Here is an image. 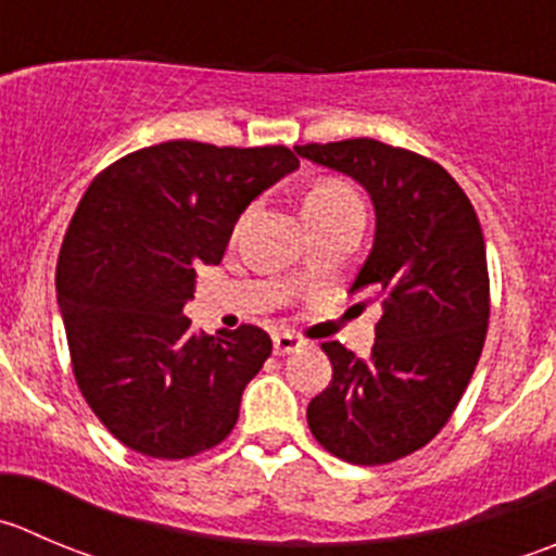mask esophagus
Masks as SVG:
<instances>
[{
    "label": "esophagus",
    "mask_w": 556,
    "mask_h": 556,
    "mask_svg": "<svg viewBox=\"0 0 556 556\" xmlns=\"http://www.w3.org/2000/svg\"><path fill=\"white\" fill-rule=\"evenodd\" d=\"M301 344H304V339H301L299 333L282 331L274 337V355H288V353H293V350H299Z\"/></svg>",
    "instance_id": "34e87169"
}]
</instances>
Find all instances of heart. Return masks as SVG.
<instances>
[{
	"label": "heart",
	"mask_w": 556,
	"mask_h": 556,
	"mask_svg": "<svg viewBox=\"0 0 556 556\" xmlns=\"http://www.w3.org/2000/svg\"><path fill=\"white\" fill-rule=\"evenodd\" d=\"M361 201L344 181L339 179H320L306 190L304 195V217L320 219L331 217V214L348 212V208H358Z\"/></svg>",
	"instance_id": "obj_1"
}]
</instances>
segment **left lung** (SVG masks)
<instances>
[{
  "mask_svg": "<svg viewBox=\"0 0 556 556\" xmlns=\"http://www.w3.org/2000/svg\"><path fill=\"white\" fill-rule=\"evenodd\" d=\"M299 157L358 181L375 206V244L350 293L382 309L369 358L326 342L331 382L306 407L328 454L388 465L448 424L481 358L489 268L481 223L434 160L371 138L295 147Z\"/></svg>",
  "mask_w": 556,
  "mask_h": 556,
  "instance_id": "1",
  "label": "left lung"
}]
</instances>
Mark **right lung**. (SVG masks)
I'll list each match as a JSON object with an SVG mask.
<instances>
[{
	"label": "right lung",
	"mask_w": 556,
	"mask_h": 556,
	"mask_svg": "<svg viewBox=\"0 0 556 556\" xmlns=\"http://www.w3.org/2000/svg\"><path fill=\"white\" fill-rule=\"evenodd\" d=\"M299 168L288 147L168 141L94 176L56 263L73 375L102 427L154 459L214 448L239 421L271 337L192 331L195 266H217L241 212Z\"/></svg>",
	"instance_id": "add662e5"
}]
</instances>
